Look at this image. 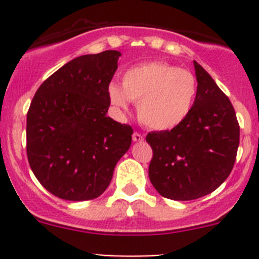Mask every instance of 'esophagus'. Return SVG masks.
<instances>
[{"instance_id": "34e87169", "label": "esophagus", "mask_w": 259, "mask_h": 259, "mask_svg": "<svg viewBox=\"0 0 259 259\" xmlns=\"http://www.w3.org/2000/svg\"><path fill=\"white\" fill-rule=\"evenodd\" d=\"M132 140H134L135 143H141V141H144V136L141 134H139V132H135V134L132 135Z\"/></svg>"}]
</instances>
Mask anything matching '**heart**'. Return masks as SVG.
<instances>
[{
    "mask_svg": "<svg viewBox=\"0 0 259 259\" xmlns=\"http://www.w3.org/2000/svg\"><path fill=\"white\" fill-rule=\"evenodd\" d=\"M111 105L127 109L137 102V116L150 130L168 131L188 118L197 97V80L191 71L166 62H146L124 71L122 87L107 88Z\"/></svg>",
    "mask_w": 259,
    "mask_h": 259,
    "instance_id": "b5f03b06",
    "label": "heart"
}]
</instances>
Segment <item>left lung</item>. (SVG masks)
Masks as SVG:
<instances>
[{
	"instance_id": "obj_1",
	"label": "left lung",
	"mask_w": 259,
	"mask_h": 259,
	"mask_svg": "<svg viewBox=\"0 0 259 259\" xmlns=\"http://www.w3.org/2000/svg\"><path fill=\"white\" fill-rule=\"evenodd\" d=\"M197 97L185 122L171 131L150 132L149 179L158 193L175 201L196 200L227 179L236 159L240 127L228 97L197 62Z\"/></svg>"
}]
</instances>
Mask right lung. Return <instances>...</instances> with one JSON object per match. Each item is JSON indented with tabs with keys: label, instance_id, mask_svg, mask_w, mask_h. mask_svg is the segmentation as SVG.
I'll return each instance as SVG.
<instances>
[{
	"label": "right lung",
	"instance_id": "obj_1",
	"mask_svg": "<svg viewBox=\"0 0 259 259\" xmlns=\"http://www.w3.org/2000/svg\"><path fill=\"white\" fill-rule=\"evenodd\" d=\"M118 50L85 54L37 89L27 114V157L41 185L59 198L101 196L132 143L134 130L106 115Z\"/></svg>",
	"mask_w": 259,
	"mask_h": 259
}]
</instances>
